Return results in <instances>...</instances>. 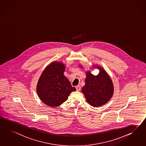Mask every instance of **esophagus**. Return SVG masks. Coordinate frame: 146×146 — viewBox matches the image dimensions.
Listing matches in <instances>:
<instances>
[{"label": "esophagus", "instance_id": "1", "mask_svg": "<svg viewBox=\"0 0 146 146\" xmlns=\"http://www.w3.org/2000/svg\"><path fill=\"white\" fill-rule=\"evenodd\" d=\"M76 89L77 91H80L81 90V86H77L76 87Z\"/></svg>", "mask_w": 146, "mask_h": 146}]
</instances>
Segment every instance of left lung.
I'll use <instances>...</instances> for the list:
<instances>
[{
  "mask_svg": "<svg viewBox=\"0 0 146 146\" xmlns=\"http://www.w3.org/2000/svg\"><path fill=\"white\" fill-rule=\"evenodd\" d=\"M100 72L97 75L87 72L86 84L82 89L87 102L94 107L102 106L107 103L114 92L111 80L105 71L98 67Z\"/></svg>",
  "mask_w": 146,
  "mask_h": 146,
  "instance_id": "8db88e82",
  "label": "left lung"
}]
</instances>
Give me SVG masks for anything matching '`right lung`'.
Here are the masks:
<instances>
[{"label": "right lung", "instance_id": "1", "mask_svg": "<svg viewBox=\"0 0 146 146\" xmlns=\"http://www.w3.org/2000/svg\"><path fill=\"white\" fill-rule=\"evenodd\" d=\"M64 71L63 64L54 62L40 76L36 91L40 99L48 106H59L67 100L71 92L76 90L64 75Z\"/></svg>", "mask_w": 146, "mask_h": 146}]
</instances>
